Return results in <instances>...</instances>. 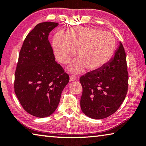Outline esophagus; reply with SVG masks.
I'll list each match as a JSON object with an SVG mask.
<instances>
[{
    "label": "esophagus",
    "mask_w": 146,
    "mask_h": 146,
    "mask_svg": "<svg viewBox=\"0 0 146 146\" xmlns=\"http://www.w3.org/2000/svg\"><path fill=\"white\" fill-rule=\"evenodd\" d=\"M77 80V77H75V75H71L70 77V81H75Z\"/></svg>",
    "instance_id": "esophagus-1"
}]
</instances>
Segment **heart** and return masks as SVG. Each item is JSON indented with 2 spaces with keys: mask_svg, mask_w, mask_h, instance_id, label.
<instances>
[{
  "mask_svg": "<svg viewBox=\"0 0 146 146\" xmlns=\"http://www.w3.org/2000/svg\"><path fill=\"white\" fill-rule=\"evenodd\" d=\"M115 46V39L110 33L88 27L72 28L65 36L58 33L53 39L54 55L62 64L68 63L77 50V60L68 67L72 73L101 69L112 58Z\"/></svg>",
  "mask_w": 146,
  "mask_h": 146,
  "instance_id": "obj_1",
  "label": "heart"
}]
</instances>
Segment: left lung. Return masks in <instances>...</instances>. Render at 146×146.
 <instances>
[{"label":"left lung","instance_id":"obj_1","mask_svg":"<svg viewBox=\"0 0 146 146\" xmlns=\"http://www.w3.org/2000/svg\"><path fill=\"white\" fill-rule=\"evenodd\" d=\"M128 80L126 54L120 42L114 56L103 68L80 78L83 113L95 119L106 118L114 114L125 98Z\"/></svg>","mask_w":146,"mask_h":146}]
</instances>
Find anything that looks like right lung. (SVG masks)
Segmentation results:
<instances>
[{
	"label": "right lung",
	"mask_w": 146,
	"mask_h": 146,
	"mask_svg": "<svg viewBox=\"0 0 146 146\" xmlns=\"http://www.w3.org/2000/svg\"><path fill=\"white\" fill-rule=\"evenodd\" d=\"M58 23H39L21 48L15 73L14 90L23 108L38 117L49 116L58 107L68 74L55 61L48 34Z\"/></svg>",
	"instance_id": "right-lung-1"
}]
</instances>
